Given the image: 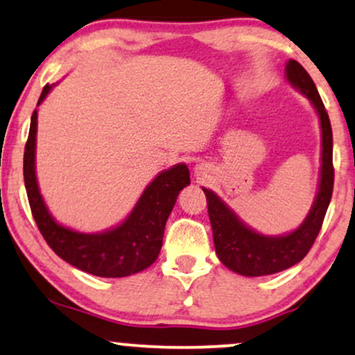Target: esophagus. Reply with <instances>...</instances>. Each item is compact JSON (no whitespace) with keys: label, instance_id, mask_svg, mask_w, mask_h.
I'll use <instances>...</instances> for the list:
<instances>
[{"label":"esophagus","instance_id":"esophagus-1","mask_svg":"<svg viewBox=\"0 0 355 355\" xmlns=\"http://www.w3.org/2000/svg\"><path fill=\"white\" fill-rule=\"evenodd\" d=\"M206 172V165L205 164H196L195 165V173L196 175H203Z\"/></svg>","mask_w":355,"mask_h":355}]
</instances>
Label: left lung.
<instances>
[{
	"label": "left lung",
	"instance_id": "8db88e82",
	"mask_svg": "<svg viewBox=\"0 0 355 355\" xmlns=\"http://www.w3.org/2000/svg\"><path fill=\"white\" fill-rule=\"evenodd\" d=\"M286 80L300 89L315 106L321 124V177L318 195L302 226L285 236H263L245 226L236 213L211 190L203 188L208 214L213 227V241L218 259L230 270L244 277H262L286 270L309 252L320 234L327 206L333 196V129L329 116L308 71L297 60H288Z\"/></svg>",
	"mask_w": 355,
	"mask_h": 355
}]
</instances>
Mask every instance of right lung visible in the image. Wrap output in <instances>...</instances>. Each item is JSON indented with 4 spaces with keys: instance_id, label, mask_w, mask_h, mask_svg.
Masks as SVG:
<instances>
[{
    "instance_id": "right-lung-1",
    "label": "right lung",
    "mask_w": 355,
    "mask_h": 355,
    "mask_svg": "<svg viewBox=\"0 0 355 355\" xmlns=\"http://www.w3.org/2000/svg\"><path fill=\"white\" fill-rule=\"evenodd\" d=\"M53 85H46L37 106ZM35 136L37 110L31 118L29 137L24 149V185L31 211L40 234L58 257L70 266L96 277L118 278L150 267L162 249L164 230L178 193L190 185L185 164L164 170L152 180L128 218L119 226L96 234H85L58 224L49 213L35 178Z\"/></svg>"
}]
</instances>
